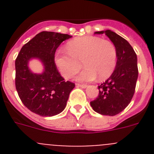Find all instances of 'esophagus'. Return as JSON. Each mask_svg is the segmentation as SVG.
<instances>
[{
	"instance_id": "34e87169",
	"label": "esophagus",
	"mask_w": 154,
	"mask_h": 154,
	"mask_svg": "<svg viewBox=\"0 0 154 154\" xmlns=\"http://www.w3.org/2000/svg\"><path fill=\"white\" fill-rule=\"evenodd\" d=\"M76 86L77 87H81V88H84V89H85V88H86L87 86H88V85H85V84H76Z\"/></svg>"
}]
</instances>
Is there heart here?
Wrapping results in <instances>:
<instances>
[{"label": "heart", "mask_w": 154, "mask_h": 154, "mask_svg": "<svg viewBox=\"0 0 154 154\" xmlns=\"http://www.w3.org/2000/svg\"><path fill=\"white\" fill-rule=\"evenodd\" d=\"M67 52L59 51L55 62L65 79L72 78L82 68L85 69L78 76L79 81L108 79L113 72L117 62V50L109 40L92 35L82 36L69 42Z\"/></svg>", "instance_id": "heart-1"}]
</instances>
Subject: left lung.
<instances>
[{
    "instance_id": "8db88e82",
    "label": "left lung",
    "mask_w": 154,
    "mask_h": 154,
    "mask_svg": "<svg viewBox=\"0 0 154 154\" xmlns=\"http://www.w3.org/2000/svg\"><path fill=\"white\" fill-rule=\"evenodd\" d=\"M103 34L115 45L117 50V62L109 78L99 85V95L90 102L96 112L104 116L119 114L130 104L135 92L138 78L137 57L130 43L110 30L96 31Z\"/></svg>"
}]
</instances>
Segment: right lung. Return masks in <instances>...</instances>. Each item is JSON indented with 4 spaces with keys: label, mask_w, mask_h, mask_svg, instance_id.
Listing matches in <instances>:
<instances>
[{
    "label": "right lung",
    "mask_w": 154,
    "mask_h": 154,
    "mask_svg": "<svg viewBox=\"0 0 154 154\" xmlns=\"http://www.w3.org/2000/svg\"><path fill=\"white\" fill-rule=\"evenodd\" d=\"M67 34L42 31L21 48L15 60V87L23 104L42 116H52L65 108L75 83L65 81L55 62V53ZM31 57L39 58L45 65L42 74H34L27 67Z\"/></svg>",
    "instance_id": "obj_1"
}]
</instances>
